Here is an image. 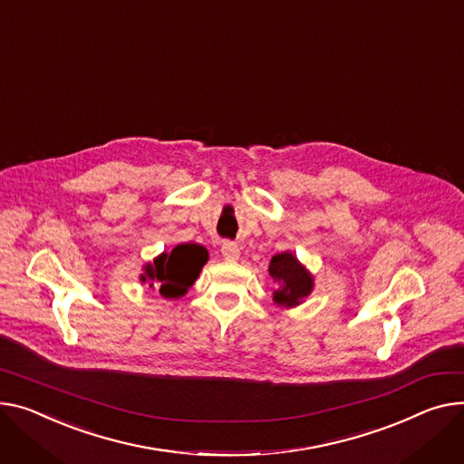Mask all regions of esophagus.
Listing matches in <instances>:
<instances>
[{"label":"esophagus","mask_w":464,"mask_h":464,"mask_svg":"<svg viewBox=\"0 0 464 464\" xmlns=\"http://www.w3.org/2000/svg\"><path fill=\"white\" fill-rule=\"evenodd\" d=\"M222 256L226 261H237L240 256L238 246L235 242H224L222 244Z\"/></svg>","instance_id":"obj_1"}]
</instances>
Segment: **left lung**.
I'll return each mask as SVG.
<instances>
[{
  "label": "left lung",
  "instance_id": "left-lung-1",
  "mask_svg": "<svg viewBox=\"0 0 464 464\" xmlns=\"http://www.w3.org/2000/svg\"><path fill=\"white\" fill-rule=\"evenodd\" d=\"M268 274L274 282L280 284V289L274 291L272 296L277 305H298L314 291V276L305 270V266L291 252L274 256L268 265Z\"/></svg>",
  "mask_w": 464,
  "mask_h": 464
}]
</instances>
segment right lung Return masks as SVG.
<instances>
[{
	"mask_svg": "<svg viewBox=\"0 0 464 464\" xmlns=\"http://www.w3.org/2000/svg\"><path fill=\"white\" fill-rule=\"evenodd\" d=\"M207 261L208 252L201 244H179L169 254L164 252L147 263L140 280L149 284L150 289H157L164 298H180L194 285Z\"/></svg>",
	"mask_w": 464,
	"mask_h": 464,
	"instance_id": "right-lung-1",
	"label": "right lung"
}]
</instances>
